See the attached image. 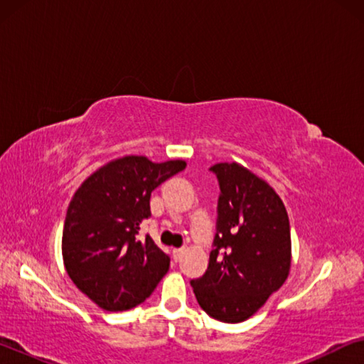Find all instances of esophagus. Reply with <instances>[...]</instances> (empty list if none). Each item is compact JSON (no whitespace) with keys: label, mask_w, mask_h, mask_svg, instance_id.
<instances>
[{"label":"esophagus","mask_w":364,"mask_h":364,"mask_svg":"<svg viewBox=\"0 0 364 364\" xmlns=\"http://www.w3.org/2000/svg\"><path fill=\"white\" fill-rule=\"evenodd\" d=\"M183 254H184V249H175V250H173V260H175V262H180Z\"/></svg>","instance_id":"1"}]
</instances>
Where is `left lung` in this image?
<instances>
[{
    "label": "left lung",
    "instance_id": "left-lung-1",
    "mask_svg": "<svg viewBox=\"0 0 364 364\" xmlns=\"http://www.w3.org/2000/svg\"><path fill=\"white\" fill-rule=\"evenodd\" d=\"M220 197L208 268L191 281L208 316L241 323L284 284L291 269V226L281 197L236 162L210 167Z\"/></svg>",
    "mask_w": 364,
    "mask_h": 364
}]
</instances>
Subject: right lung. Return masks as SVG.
Instances as JSON below:
<instances>
[{
  "label": "right lung",
  "instance_id": "right-lung-1",
  "mask_svg": "<svg viewBox=\"0 0 364 364\" xmlns=\"http://www.w3.org/2000/svg\"><path fill=\"white\" fill-rule=\"evenodd\" d=\"M184 160L154 164L143 156L112 160L73 194L63 231L67 274L107 311L130 310L149 297L167 274L170 257L151 236L139 239L151 217V193L184 170Z\"/></svg>",
  "mask_w": 364,
  "mask_h": 364
}]
</instances>
